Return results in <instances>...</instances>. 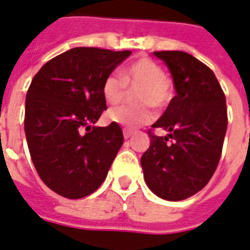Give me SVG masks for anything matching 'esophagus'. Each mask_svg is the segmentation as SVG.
<instances>
[{
	"label": "esophagus",
	"instance_id": "1",
	"mask_svg": "<svg viewBox=\"0 0 250 250\" xmlns=\"http://www.w3.org/2000/svg\"><path fill=\"white\" fill-rule=\"evenodd\" d=\"M122 133H124V137H125V139H129V137H130V136L134 133V130H133V129L124 128V129H122Z\"/></svg>",
	"mask_w": 250,
	"mask_h": 250
}]
</instances>
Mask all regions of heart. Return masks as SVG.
I'll return each mask as SVG.
<instances>
[{
	"mask_svg": "<svg viewBox=\"0 0 250 250\" xmlns=\"http://www.w3.org/2000/svg\"><path fill=\"white\" fill-rule=\"evenodd\" d=\"M126 86L139 87L136 101L140 106H116L109 110L111 121L128 129L137 128L153 120L155 109H164L173 97L172 81L164 75L162 65L149 58L134 60L121 72V77L110 74L102 82V95L107 104L117 105L126 95Z\"/></svg>",
	"mask_w": 250,
	"mask_h": 250,
	"instance_id": "obj_1",
	"label": "heart"
}]
</instances>
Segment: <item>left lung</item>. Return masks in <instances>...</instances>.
Here are the masks:
<instances>
[{"label": "left lung", "mask_w": 250, "mask_h": 250, "mask_svg": "<svg viewBox=\"0 0 250 250\" xmlns=\"http://www.w3.org/2000/svg\"><path fill=\"white\" fill-rule=\"evenodd\" d=\"M153 55L168 65L176 95L148 130L150 145L141 156V167L157 196L182 201L201 191L217 169L228 128L226 98L214 72L192 55L183 51ZM156 127L170 134L156 136Z\"/></svg>", "instance_id": "left-lung-1"}]
</instances>
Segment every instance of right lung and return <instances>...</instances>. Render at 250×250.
Returning <instances> with one entry per match:
<instances>
[{
  "label": "right lung",
  "mask_w": 250,
  "mask_h": 250,
  "mask_svg": "<svg viewBox=\"0 0 250 250\" xmlns=\"http://www.w3.org/2000/svg\"><path fill=\"white\" fill-rule=\"evenodd\" d=\"M130 51L77 47L33 77L25 100L28 148L40 179L56 194L79 199L105 180L124 143L120 125L91 126L106 110L102 82Z\"/></svg>",
  "instance_id": "1"
}]
</instances>
